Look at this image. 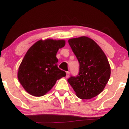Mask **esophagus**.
I'll use <instances>...</instances> for the list:
<instances>
[{
	"instance_id": "34e87169",
	"label": "esophagus",
	"mask_w": 129,
	"mask_h": 129,
	"mask_svg": "<svg viewBox=\"0 0 129 129\" xmlns=\"http://www.w3.org/2000/svg\"><path fill=\"white\" fill-rule=\"evenodd\" d=\"M66 73H67L66 78H69V76H70V72H69V71H68V72H66Z\"/></svg>"
}]
</instances>
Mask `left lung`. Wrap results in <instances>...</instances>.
<instances>
[{"instance_id":"obj_1","label":"left lung","mask_w":129,"mask_h":129,"mask_svg":"<svg viewBox=\"0 0 129 129\" xmlns=\"http://www.w3.org/2000/svg\"><path fill=\"white\" fill-rule=\"evenodd\" d=\"M79 63V73L68 82L77 96L88 100L103 91L110 76V67L104 51L93 40L82 36L69 40Z\"/></svg>"}]
</instances>
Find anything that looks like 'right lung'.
Here are the masks:
<instances>
[{
    "instance_id": "1",
    "label": "right lung",
    "mask_w": 129,
    "mask_h": 129,
    "mask_svg": "<svg viewBox=\"0 0 129 129\" xmlns=\"http://www.w3.org/2000/svg\"><path fill=\"white\" fill-rule=\"evenodd\" d=\"M63 40L39 41L29 48L18 70V79L28 93L42 96L52 88L57 80L66 76L57 67L56 53L64 47Z\"/></svg>"
}]
</instances>
